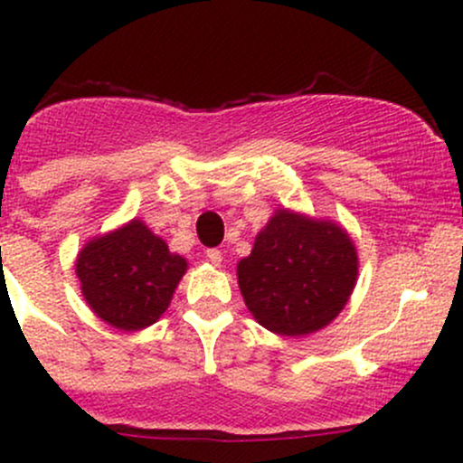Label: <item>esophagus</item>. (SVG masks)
I'll use <instances>...</instances> for the list:
<instances>
[{"mask_svg":"<svg viewBox=\"0 0 463 463\" xmlns=\"http://www.w3.org/2000/svg\"><path fill=\"white\" fill-rule=\"evenodd\" d=\"M206 259H209L213 265H220L222 263V252L217 248H209L206 250Z\"/></svg>","mask_w":463,"mask_h":463,"instance_id":"obj_1","label":"esophagus"}]
</instances>
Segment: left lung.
<instances>
[{"label": "left lung", "mask_w": 463, "mask_h": 463, "mask_svg": "<svg viewBox=\"0 0 463 463\" xmlns=\"http://www.w3.org/2000/svg\"><path fill=\"white\" fill-rule=\"evenodd\" d=\"M357 265L344 228L283 209L239 261L237 279L254 320L296 337L337 317L357 283Z\"/></svg>", "instance_id": "1"}]
</instances>
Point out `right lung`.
<instances>
[{
  "label": "right lung",
  "mask_w": 463,
  "mask_h": 463,
  "mask_svg": "<svg viewBox=\"0 0 463 463\" xmlns=\"http://www.w3.org/2000/svg\"><path fill=\"white\" fill-rule=\"evenodd\" d=\"M184 269L187 261L139 220L89 241L76 263L84 300L119 331H141L156 322Z\"/></svg>",
  "instance_id": "obj_1"
}]
</instances>
